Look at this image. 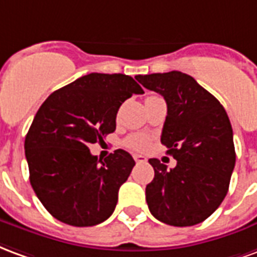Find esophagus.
Wrapping results in <instances>:
<instances>
[{"label": "esophagus", "instance_id": "1", "mask_svg": "<svg viewBox=\"0 0 257 257\" xmlns=\"http://www.w3.org/2000/svg\"><path fill=\"white\" fill-rule=\"evenodd\" d=\"M134 160H136V163H145L147 162V157L142 156V155H134Z\"/></svg>", "mask_w": 257, "mask_h": 257}]
</instances>
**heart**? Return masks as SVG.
<instances>
[{
	"label": "heart",
	"mask_w": 257,
	"mask_h": 257,
	"mask_svg": "<svg viewBox=\"0 0 257 257\" xmlns=\"http://www.w3.org/2000/svg\"><path fill=\"white\" fill-rule=\"evenodd\" d=\"M126 145L134 151H144L149 145V138L144 134H134L127 138Z\"/></svg>",
	"instance_id": "b5f03b06"
}]
</instances>
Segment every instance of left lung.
Returning a JSON list of instances; mask_svg holds the SVG:
<instances>
[{
  "label": "left lung",
  "instance_id": "1",
  "mask_svg": "<svg viewBox=\"0 0 257 257\" xmlns=\"http://www.w3.org/2000/svg\"><path fill=\"white\" fill-rule=\"evenodd\" d=\"M167 102L162 144L177 160L167 170L149 159L155 178L147 186L151 213L170 226H194L211 216L228 190L235 166L233 128L226 110L190 75L179 71L137 75Z\"/></svg>",
  "mask_w": 257,
  "mask_h": 257
}]
</instances>
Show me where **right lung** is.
<instances>
[{"mask_svg":"<svg viewBox=\"0 0 257 257\" xmlns=\"http://www.w3.org/2000/svg\"><path fill=\"white\" fill-rule=\"evenodd\" d=\"M144 90L128 75H85L45 100L26 136L30 182L48 212L63 223L95 226L115 211L134 159L117 149L104 160L90 153L116 128V113Z\"/></svg>","mask_w":257,"mask_h":257,"instance_id":"1","label":"right lung"}]
</instances>
